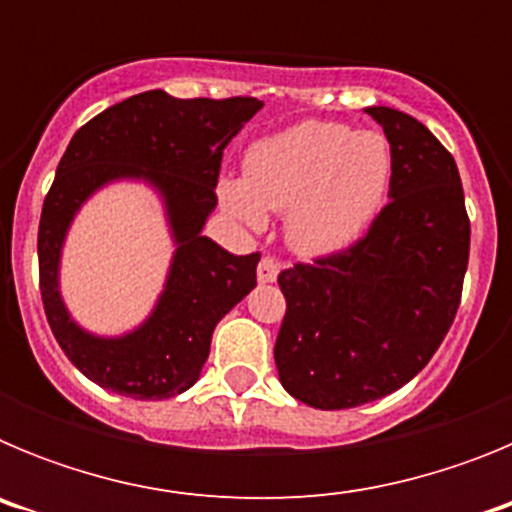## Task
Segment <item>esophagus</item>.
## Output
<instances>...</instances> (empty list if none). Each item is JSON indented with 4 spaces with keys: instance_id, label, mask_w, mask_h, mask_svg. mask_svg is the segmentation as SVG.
Here are the masks:
<instances>
[{
    "instance_id": "34e87169",
    "label": "esophagus",
    "mask_w": 512,
    "mask_h": 512,
    "mask_svg": "<svg viewBox=\"0 0 512 512\" xmlns=\"http://www.w3.org/2000/svg\"><path fill=\"white\" fill-rule=\"evenodd\" d=\"M279 274V264L271 256H264V259L259 261V269H256V277H259L261 284H269L274 282Z\"/></svg>"
}]
</instances>
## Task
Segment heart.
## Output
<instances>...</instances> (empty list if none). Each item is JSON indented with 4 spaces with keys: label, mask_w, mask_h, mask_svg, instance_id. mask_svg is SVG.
I'll use <instances>...</instances> for the list:
<instances>
[{
    "label": "heart",
    "mask_w": 512,
    "mask_h": 512,
    "mask_svg": "<svg viewBox=\"0 0 512 512\" xmlns=\"http://www.w3.org/2000/svg\"><path fill=\"white\" fill-rule=\"evenodd\" d=\"M392 164L390 140L377 130L307 120L253 143L246 176H225L220 200L251 228H264L266 212H287L289 246L302 256H328L377 220Z\"/></svg>",
    "instance_id": "heart-1"
}]
</instances>
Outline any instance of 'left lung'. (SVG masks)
Segmentation results:
<instances>
[{
  "instance_id": "1",
  "label": "left lung",
  "mask_w": 512,
  "mask_h": 512,
  "mask_svg": "<svg viewBox=\"0 0 512 512\" xmlns=\"http://www.w3.org/2000/svg\"><path fill=\"white\" fill-rule=\"evenodd\" d=\"M366 115L392 146L390 202L354 246L279 274V382L318 410L356 408L408 384L449 333L469 264L454 156L405 112Z\"/></svg>"
}]
</instances>
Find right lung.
<instances>
[{"label": "right lung", "instance_id": "add662e5", "mask_svg": "<svg viewBox=\"0 0 512 512\" xmlns=\"http://www.w3.org/2000/svg\"><path fill=\"white\" fill-rule=\"evenodd\" d=\"M261 107L253 97L176 99L153 89L112 104L71 138L40 215V295L63 354L104 390L133 400L182 395L200 379L215 325L256 287L261 253L233 256L202 228L217 205L225 146ZM120 178L157 189L177 251L152 315L125 337L104 339L70 318L57 269L75 212L97 188Z\"/></svg>", "mask_w": 512, "mask_h": 512}]
</instances>
